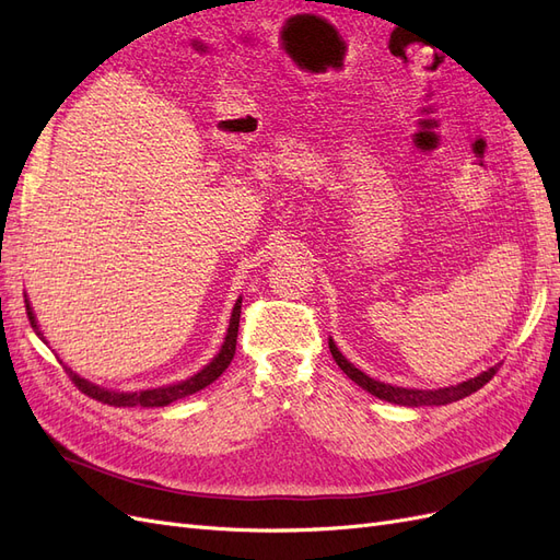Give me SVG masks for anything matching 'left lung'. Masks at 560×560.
Listing matches in <instances>:
<instances>
[{
	"label": "left lung",
	"mask_w": 560,
	"mask_h": 560,
	"mask_svg": "<svg viewBox=\"0 0 560 560\" xmlns=\"http://www.w3.org/2000/svg\"><path fill=\"white\" fill-rule=\"evenodd\" d=\"M329 350H331V358L336 360V364L343 369V374L354 381L358 385H362L366 393H371L378 399H385V401H393V404H401V406H442V404H451V401H457V399H465L469 397L471 393H477V389H481L490 378H493L498 374V366H490L488 371H483V374L474 376L465 383H457V385H451V387H439V389H416V387H397V385H387V383H381V381H374L369 378L366 374H362L360 369H354L341 352H338V348L334 346V341L329 338Z\"/></svg>",
	"instance_id": "1"
}]
</instances>
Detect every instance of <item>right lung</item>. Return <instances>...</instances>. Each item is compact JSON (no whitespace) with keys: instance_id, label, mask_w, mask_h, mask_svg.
Listing matches in <instances>:
<instances>
[{"instance_id":"add662e5","label":"right lung","mask_w":560,"mask_h":560,"mask_svg":"<svg viewBox=\"0 0 560 560\" xmlns=\"http://www.w3.org/2000/svg\"><path fill=\"white\" fill-rule=\"evenodd\" d=\"M241 303L243 299L235 301V308L231 313V322H229V331H226V338H224V346L222 350H219L217 358L208 364L202 366L198 374H194L191 378H186L182 383H173V385H163V387H154V389H142V393H114V389H107V387H100V385H93L89 381L79 378L77 374H72V371H67L70 374L72 383L81 389L83 395H89L91 399L95 401H103V404H109V406H167L173 404L175 399H182V397H189L194 393H198V389L208 387L210 383H214L219 376L224 374V371L229 369L233 354H235V343H238V325H241ZM25 308H27V317H30V325L32 329L37 331V336L44 341V334L39 331L37 322H35V315H32V308L30 303L25 301Z\"/></svg>"}]
</instances>
